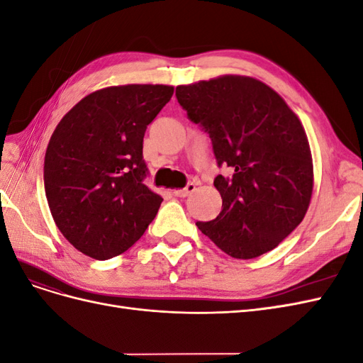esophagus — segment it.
I'll list each match as a JSON object with an SVG mask.
<instances>
[{"label": "esophagus", "mask_w": 363, "mask_h": 363, "mask_svg": "<svg viewBox=\"0 0 363 363\" xmlns=\"http://www.w3.org/2000/svg\"><path fill=\"white\" fill-rule=\"evenodd\" d=\"M194 191H195V184H194V183H188V186H186L184 189L174 191V195H175V196H180V199H184V196H188V195L192 194Z\"/></svg>", "instance_id": "1"}]
</instances>
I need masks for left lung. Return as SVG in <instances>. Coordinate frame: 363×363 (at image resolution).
Masks as SVG:
<instances>
[{
	"label": "left lung",
	"instance_id": "1",
	"mask_svg": "<svg viewBox=\"0 0 363 363\" xmlns=\"http://www.w3.org/2000/svg\"><path fill=\"white\" fill-rule=\"evenodd\" d=\"M180 106L212 138L218 164L215 188L223 208L196 223L218 248L235 259H255L291 235L309 208L313 162L306 130L283 98L248 75L180 84Z\"/></svg>",
	"mask_w": 363,
	"mask_h": 363
}]
</instances>
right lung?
Listing matches in <instances>:
<instances>
[{
    "mask_svg": "<svg viewBox=\"0 0 363 363\" xmlns=\"http://www.w3.org/2000/svg\"><path fill=\"white\" fill-rule=\"evenodd\" d=\"M174 94L168 84L95 91L62 118L50 139L43 183L54 223L83 255H123L151 224L163 199L142 183V144Z\"/></svg>",
    "mask_w": 363,
    "mask_h": 363,
    "instance_id": "1",
    "label": "right lung"
}]
</instances>
